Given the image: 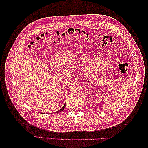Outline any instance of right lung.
I'll return each instance as SVG.
<instances>
[{
  "label": "right lung",
  "mask_w": 148,
  "mask_h": 148,
  "mask_svg": "<svg viewBox=\"0 0 148 148\" xmlns=\"http://www.w3.org/2000/svg\"><path fill=\"white\" fill-rule=\"evenodd\" d=\"M65 105H64V107H62V108L61 109H60L59 110H58V111L57 112L58 113V112H62V110H64V109H65Z\"/></svg>",
  "instance_id": "add662e5"
}]
</instances>
